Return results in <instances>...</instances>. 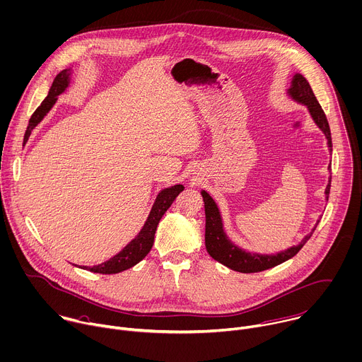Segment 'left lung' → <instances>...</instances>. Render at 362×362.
I'll list each match as a JSON object with an SVG mask.
<instances>
[{"mask_svg":"<svg viewBox=\"0 0 362 362\" xmlns=\"http://www.w3.org/2000/svg\"><path fill=\"white\" fill-rule=\"evenodd\" d=\"M290 96L300 102L304 103L313 119L314 122L317 124V127L324 132L327 141H328V148L329 151L332 144H331V132H329V125L327 116L321 107V105L318 103L310 83L307 82V79L301 75V74H296L293 81H291V88L288 89ZM329 187H331V180L327 185L325 189V194L328 199L329 194ZM203 196V202H204V213H206V234H204V243H206V250L207 253L217 260L218 263H221L223 266L240 272V273H259L272 267H276L284 262H287L288 259L294 257L301 247L307 243V240L313 235V231L315 230V227L313 228V231L305 235L303 238V242L297 246H293L290 249H287L286 252L277 253V255H257V253H249L245 252L242 249H238L237 246H234L230 240L227 238V235L223 231V223H221V217H220V211L214 203V200L209 196L207 192H202Z\"/></svg>","mask_w":362,"mask_h":362,"instance_id":"8db88e82","label":"left lung"}]
</instances>
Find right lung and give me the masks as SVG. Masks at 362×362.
<instances>
[{"instance_id":"add662e5","label":"right lung","mask_w":362,"mask_h":362,"mask_svg":"<svg viewBox=\"0 0 362 362\" xmlns=\"http://www.w3.org/2000/svg\"><path fill=\"white\" fill-rule=\"evenodd\" d=\"M69 74H71V69H64L55 76V79L52 82V86L48 92V96L35 109V112L33 113V116L30 119L25 135H24V145L27 144L33 129L41 122L44 116L48 113V110L54 106V103L57 100V96L66 89V86L69 83ZM185 187L182 185H175L172 187L163 189L158 194L156 202H155V204L151 210V214H149L145 226L142 227L139 234L132 240V242L122 252H119L116 256H113L112 259H109L107 262H105L102 264H98V266H93V267L83 266L81 269L89 270L92 273H100V274H116V273L128 270V269L134 267L135 264H138L142 259H145V256L151 252V249L153 246L156 227H158L162 216L172 206L173 200L176 199V196Z\"/></svg>"}]
</instances>
